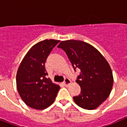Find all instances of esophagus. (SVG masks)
Segmentation results:
<instances>
[{
    "mask_svg": "<svg viewBox=\"0 0 127 127\" xmlns=\"http://www.w3.org/2000/svg\"><path fill=\"white\" fill-rule=\"evenodd\" d=\"M70 82H71V81L70 80V79H68V78H64V80L63 82V84L64 86H67L68 85H69L70 84Z\"/></svg>",
    "mask_w": 127,
    "mask_h": 127,
    "instance_id": "esophagus-1",
    "label": "esophagus"
}]
</instances>
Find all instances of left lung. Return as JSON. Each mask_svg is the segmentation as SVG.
I'll return each mask as SVG.
<instances>
[{"label":"left lung","instance_id":"1","mask_svg":"<svg viewBox=\"0 0 127 127\" xmlns=\"http://www.w3.org/2000/svg\"><path fill=\"white\" fill-rule=\"evenodd\" d=\"M57 47L65 52L74 71L80 70L76 82L81 93L73 97L76 104L88 110L97 108L108 97L113 84L107 61L95 48L82 41H63Z\"/></svg>","mask_w":127,"mask_h":127}]
</instances>
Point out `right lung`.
Wrapping results in <instances>:
<instances>
[{"instance_id": "obj_1", "label": "right lung", "mask_w": 127, "mask_h": 127, "mask_svg": "<svg viewBox=\"0 0 127 127\" xmlns=\"http://www.w3.org/2000/svg\"><path fill=\"white\" fill-rule=\"evenodd\" d=\"M60 41L45 39L33 46L19 66L16 74L17 90L27 105L43 109L53 103L60 89L52 82L45 69L46 60Z\"/></svg>"}]
</instances>
